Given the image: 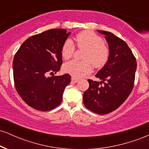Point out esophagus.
<instances>
[{
    "mask_svg": "<svg viewBox=\"0 0 149 149\" xmlns=\"http://www.w3.org/2000/svg\"><path fill=\"white\" fill-rule=\"evenodd\" d=\"M71 81L73 82V83H78V82L79 81V80H78V78H75V77H72V78H71Z\"/></svg>",
    "mask_w": 149,
    "mask_h": 149,
    "instance_id": "esophagus-1",
    "label": "esophagus"
}]
</instances>
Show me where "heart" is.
Masks as SVG:
<instances>
[{
	"mask_svg": "<svg viewBox=\"0 0 149 149\" xmlns=\"http://www.w3.org/2000/svg\"><path fill=\"white\" fill-rule=\"evenodd\" d=\"M75 42L78 48L85 49L83 59L85 61L72 60L64 65V72L76 78L88 74L92 71V64L97 68L104 66L109 60L110 49L103 41L102 38L90 31H84L75 36ZM75 45L71 39H66L63 43L61 54L64 59L67 60L73 56Z\"/></svg>",
	"mask_w": 149,
	"mask_h": 149,
	"instance_id": "b5f03b06",
	"label": "heart"
}]
</instances>
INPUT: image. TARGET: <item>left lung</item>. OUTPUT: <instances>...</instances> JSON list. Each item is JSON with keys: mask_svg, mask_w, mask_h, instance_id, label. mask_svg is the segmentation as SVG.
<instances>
[{"mask_svg": "<svg viewBox=\"0 0 149 149\" xmlns=\"http://www.w3.org/2000/svg\"><path fill=\"white\" fill-rule=\"evenodd\" d=\"M97 31L105 36L110 55L95 75L102 81L88 80L90 86L83 94V103L91 111L104 115L118 109L130 95L134 87L136 61L124 40L111 32Z\"/></svg>", "mask_w": 149, "mask_h": 149, "instance_id": "8db88e82", "label": "left lung"}]
</instances>
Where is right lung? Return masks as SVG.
<instances>
[{
    "label": "right lung",
    "mask_w": 149,
    "mask_h": 149,
    "mask_svg": "<svg viewBox=\"0 0 149 149\" xmlns=\"http://www.w3.org/2000/svg\"><path fill=\"white\" fill-rule=\"evenodd\" d=\"M70 34L64 29L45 31L26 39L15 54L13 65L15 88L25 103L36 110L47 111L58 107L71 82L68 73L46 77L60 69L61 47Z\"/></svg>",
    "instance_id": "1"
}]
</instances>
